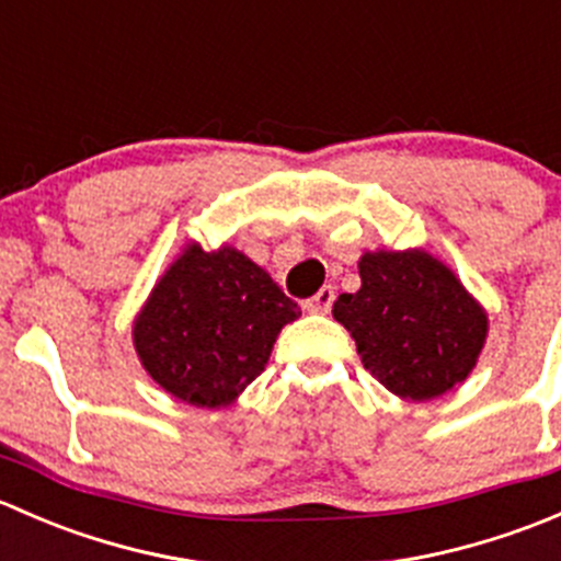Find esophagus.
Listing matches in <instances>:
<instances>
[{
	"instance_id": "1",
	"label": "esophagus",
	"mask_w": 561,
	"mask_h": 561,
	"mask_svg": "<svg viewBox=\"0 0 561 561\" xmlns=\"http://www.w3.org/2000/svg\"><path fill=\"white\" fill-rule=\"evenodd\" d=\"M333 298H336L333 287L331 285H322L320 290H317L314 296L307 301V309L312 314H328V312H331V307H333Z\"/></svg>"
}]
</instances>
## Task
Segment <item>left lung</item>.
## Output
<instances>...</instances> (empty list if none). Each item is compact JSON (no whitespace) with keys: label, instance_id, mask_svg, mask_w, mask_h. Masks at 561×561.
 Wrapping results in <instances>:
<instances>
[{"label":"left lung","instance_id":"obj_1","mask_svg":"<svg viewBox=\"0 0 561 561\" xmlns=\"http://www.w3.org/2000/svg\"><path fill=\"white\" fill-rule=\"evenodd\" d=\"M358 271L360 290L342 293L333 317L355 339L364 369L412 401L467 380L489 320L454 271L426 252H369Z\"/></svg>","mask_w":561,"mask_h":561}]
</instances>
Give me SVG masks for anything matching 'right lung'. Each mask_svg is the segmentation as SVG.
I'll return each mask as SVG.
<instances>
[{"mask_svg": "<svg viewBox=\"0 0 561 561\" xmlns=\"http://www.w3.org/2000/svg\"><path fill=\"white\" fill-rule=\"evenodd\" d=\"M298 304L239 249L192 244L165 271L135 320L146 371L192 407H225L268 364Z\"/></svg>", "mask_w": 561, "mask_h": 561, "instance_id": "1", "label": "right lung"}]
</instances>
